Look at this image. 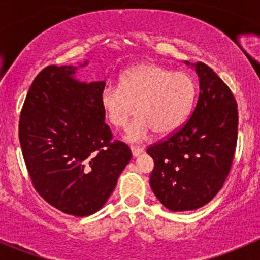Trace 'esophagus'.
I'll return each instance as SVG.
<instances>
[{
    "instance_id": "esophagus-1",
    "label": "esophagus",
    "mask_w": 260,
    "mask_h": 260,
    "mask_svg": "<svg viewBox=\"0 0 260 260\" xmlns=\"http://www.w3.org/2000/svg\"><path fill=\"white\" fill-rule=\"evenodd\" d=\"M131 151H132L133 157H138L141 153H143L142 147H131Z\"/></svg>"
}]
</instances>
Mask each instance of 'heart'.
Listing matches in <instances>:
<instances>
[{
    "label": "heart",
    "instance_id": "1",
    "mask_svg": "<svg viewBox=\"0 0 260 260\" xmlns=\"http://www.w3.org/2000/svg\"><path fill=\"white\" fill-rule=\"evenodd\" d=\"M195 95V83L188 74L143 62L125 70L118 86L102 90L101 107L115 128L127 127L137 107L138 118L127 133V140L136 142L146 140L151 131L159 136L174 132L190 113Z\"/></svg>",
    "mask_w": 260,
    "mask_h": 260
}]
</instances>
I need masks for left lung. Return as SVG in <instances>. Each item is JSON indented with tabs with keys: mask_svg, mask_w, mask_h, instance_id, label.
I'll return each instance as SVG.
<instances>
[{
	"mask_svg": "<svg viewBox=\"0 0 260 260\" xmlns=\"http://www.w3.org/2000/svg\"><path fill=\"white\" fill-rule=\"evenodd\" d=\"M185 64L199 77L195 109L174 135L147 148L154 162L149 185L171 211L196 210L212 200L229 175L238 138V106L229 86L204 62Z\"/></svg>",
	"mask_w": 260,
	"mask_h": 260,
	"instance_id": "1",
	"label": "left lung"
}]
</instances>
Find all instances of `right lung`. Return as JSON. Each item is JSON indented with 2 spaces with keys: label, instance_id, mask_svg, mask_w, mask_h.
Segmentation results:
<instances>
[{
  "label": "right lung",
  "instance_id": "1",
  "mask_svg": "<svg viewBox=\"0 0 260 260\" xmlns=\"http://www.w3.org/2000/svg\"><path fill=\"white\" fill-rule=\"evenodd\" d=\"M77 70L49 65L39 73L22 106L18 138L39 195L57 210L83 217L103 208L132 153L125 143L112 142L104 122L106 81L83 83L74 78Z\"/></svg>",
  "mask_w": 260,
  "mask_h": 260
}]
</instances>
